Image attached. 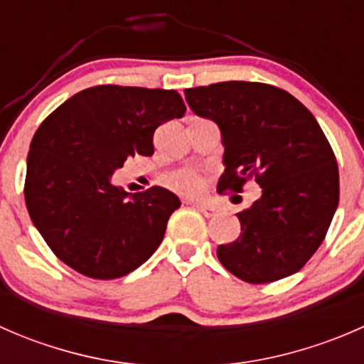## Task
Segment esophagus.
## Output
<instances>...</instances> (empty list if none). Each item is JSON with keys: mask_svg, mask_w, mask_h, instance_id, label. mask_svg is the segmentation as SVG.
<instances>
[{"mask_svg": "<svg viewBox=\"0 0 364 364\" xmlns=\"http://www.w3.org/2000/svg\"><path fill=\"white\" fill-rule=\"evenodd\" d=\"M197 209L203 213L205 218H211V216H215L216 213H218V209H216L215 205H209V204H197Z\"/></svg>", "mask_w": 364, "mask_h": 364, "instance_id": "esophagus-1", "label": "esophagus"}]
</instances>
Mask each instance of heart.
Masks as SVG:
<instances>
[{
    "mask_svg": "<svg viewBox=\"0 0 364 364\" xmlns=\"http://www.w3.org/2000/svg\"><path fill=\"white\" fill-rule=\"evenodd\" d=\"M164 185L179 196L197 197L204 192L205 178L193 168H178L165 176Z\"/></svg>",
    "mask_w": 364,
    "mask_h": 364,
    "instance_id": "heart-1",
    "label": "heart"
}]
</instances>
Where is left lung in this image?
Here are the masks:
<instances>
[{"label": "left lung", "instance_id": "left-lung-1", "mask_svg": "<svg viewBox=\"0 0 364 364\" xmlns=\"http://www.w3.org/2000/svg\"><path fill=\"white\" fill-rule=\"evenodd\" d=\"M197 116L222 130V192H243L255 179L262 197L237 213L241 234L220 245L222 266L248 284L297 273L317 252L338 208V164L314 114L285 90L227 80L188 87Z\"/></svg>", "mask_w": 364, "mask_h": 364}]
</instances>
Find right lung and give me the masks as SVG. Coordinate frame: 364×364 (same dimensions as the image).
<instances>
[{
	"mask_svg": "<svg viewBox=\"0 0 364 364\" xmlns=\"http://www.w3.org/2000/svg\"><path fill=\"white\" fill-rule=\"evenodd\" d=\"M185 112L174 90L102 84L42 121L29 146L24 197L58 259L84 277L112 280L155 253L181 203L160 186L128 196L111 176L130 156H151L156 128Z\"/></svg>",
	"mask_w": 364,
	"mask_h": 364,
	"instance_id": "right-lung-1",
	"label": "right lung"
}]
</instances>
